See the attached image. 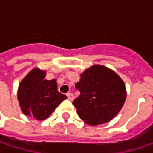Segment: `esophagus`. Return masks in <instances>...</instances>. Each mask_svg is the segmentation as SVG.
<instances>
[{
  "label": "esophagus",
  "instance_id": "1",
  "mask_svg": "<svg viewBox=\"0 0 153 153\" xmlns=\"http://www.w3.org/2000/svg\"><path fill=\"white\" fill-rule=\"evenodd\" d=\"M67 97H68V99L69 100H71V101H73L74 99V94L73 93H71V92H69V93H67Z\"/></svg>",
  "mask_w": 153,
  "mask_h": 153
}]
</instances>
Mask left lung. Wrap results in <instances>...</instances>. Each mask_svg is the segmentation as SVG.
<instances>
[{"instance_id": "obj_1", "label": "left lung", "mask_w": 153, "mask_h": 153, "mask_svg": "<svg viewBox=\"0 0 153 153\" xmlns=\"http://www.w3.org/2000/svg\"><path fill=\"white\" fill-rule=\"evenodd\" d=\"M79 96L73 105L81 120L97 126L111 120L121 110L127 97L122 79L104 65H95L80 74L75 84Z\"/></svg>"}]
</instances>
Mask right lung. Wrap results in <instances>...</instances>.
<instances>
[{"mask_svg":"<svg viewBox=\"0 0 153 153\" xmlns=\"http://www.w3.org/2000/svg\"><path fill=\"white\" fill-rule=\"evenodd\" d=\"M46 71L33 68L21 80L17 100L22 112L37 120L47 119L66 96L57 91L56 79H45Z\"/></svg>","mask_w":153,"mask_h":153,"instance_id":"add662e5","label":"right lung"}]
</instances>
